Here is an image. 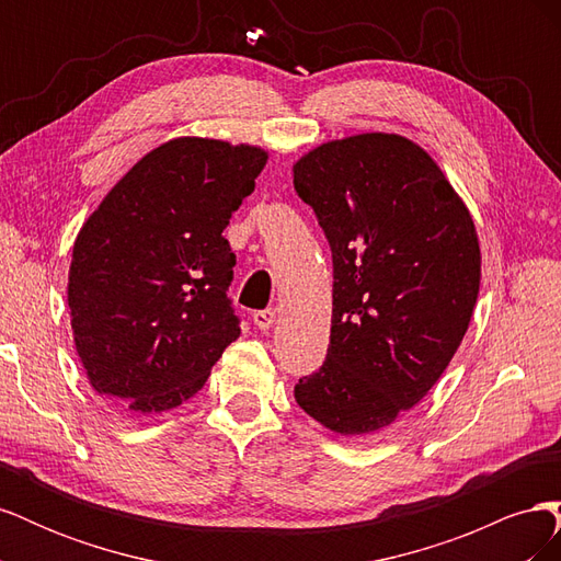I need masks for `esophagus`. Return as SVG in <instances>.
I'll return each instance as SVG.
<instances>
[{"label": "esophagus", "instance_id": "1", "mask_svg": "<svg viewBox=\"0 0 561 561\" xmlns=\"http://www.w3.org/2000/svg\"><path fill=\"white\" fill-rule=\"evenodd\" d=\"M252 320H254V325H257L260 330H268V328H274V322H276V309L254 311V313H252Z\"/></svg>", "mask_w": 561, "mask_h": 561}]
</instances>
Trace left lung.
<instances>
[{
    "label": "left lung",
    "mask_w": 561,
    "mask_h": 561,
    "mask_svg": "<svg viewBox=\"0 0 561 561\" xmlns=\"http://www.w3.org/2000/svg\"><path fill=\"white\" fill-rule=\"evenodd\" d=\"M295 190L332 250L325 363L295 386L339 435L390 426L451 363L480 293V243L437 163L400 135L365 133L309 151Z\"/></svg>",
    "instance_id": "left-lung-1"
}]
</instances>
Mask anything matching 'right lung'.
Segmentation results:
<instances>
[{
    "label": "right lung",
    "mask_w": 561,
    "mask_h": 561,
    "mask_svg": "<svg viewBox=\"0 0 561 561\" xmlns=\"http://www.w3.org/2000/svg\"><path fill=\"white\" fill-rule=\"evenodd\" d=\"M264 163L257 147L171 140L135 163L81 227L67 304L100 396L135 414L173 410L239 339L227 297L236 254L222 231Z\"/></svg>",
    "instance_id": "right-lung-1"
}]
</instances>
